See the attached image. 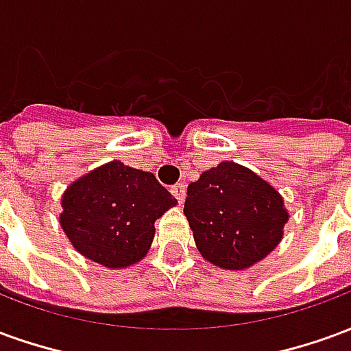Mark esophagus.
I'll return each mask as SVG.
<instances>
[{
    "label": "esophagus",
    "mask_w": 351,
    "mask_h": 351,
    "mask_svg": "<svg viewBox=\"0 0 351 351\" xmlns=\"http://www.w3.org/2000/svg\"><path fill=\"white\" fill-rule=\"evenodd\" d=\"M171 193L175 195L178 203H184V195H186V184L178 182L175 186H171Z\"/></svg>",
    "instance_id": "esophagus-1"
}]
</instances>
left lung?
Segmentation results:
<instances>
[{"mask_svg":"<svg viewBox=\"0 0 351 351\" xmlns=\"http://www.w3.org/2000/svg\"><path fill=\"white\" fill-rule=\"evenodd\" d=\"M184 214L201 256L229 271L248 269L274 250L287 221L278 191L233 161L188 186Z\"/></svg>","mask_w":351,"mask_h":351,"instance_id":"1","label":"left lung"}]
</instances>
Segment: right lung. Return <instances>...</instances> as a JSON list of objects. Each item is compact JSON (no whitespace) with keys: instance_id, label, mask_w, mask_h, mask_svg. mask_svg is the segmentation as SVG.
Segmentation results:
<instances>
[{"instance_id":"add662e5","label":"right lung","mask_w":351,"mask_h":351,"mask_svg":"<svg viewBox=\"0 0 351 351\" xmlns=\"http://www.w3.org/2000/svg\"><path fill=\"white\" fill-rule=\"evenodd\" d=\"M175 205L152 173L110 161L67 188L60 223L82 256L120 269L145 258L154 221Z\"/></svg>"}]
</instances>
